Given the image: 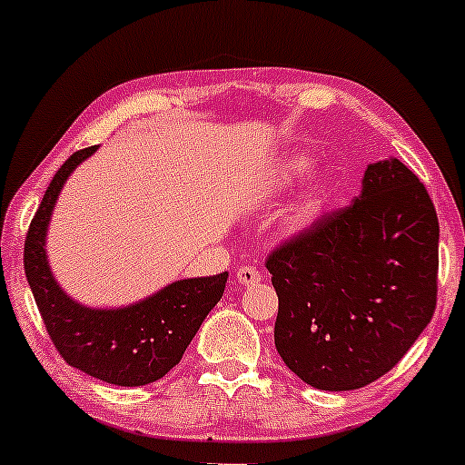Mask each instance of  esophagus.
Returning a JSON list of instances; mask_svg holds the SVG:
<instances>
[{
    "label": "esophagus",
    "mask_w": 465,
    "mask_h": 465,
    "mask_svg": "<svg viewBox=\"0 0 465 465\" xmlns=\"http://www.w3.org/2000/svg\"><path fill=\"white\" fill-rule=\"evenodd\" d=\"M262 280V273H260L255 266H240L238 269V282L242 286H249V284H255V282Z\"/></svg>",
    "instance_id": "esophagus-1"
}]
</instances>
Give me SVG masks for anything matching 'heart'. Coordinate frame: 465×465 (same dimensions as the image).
<instances>
[{
    "mask_svg": "<svg viewBox=\"0 0 465 465\" xmlns=\"http://www.w3.org/2000/svg\"><path fill=\"white\" fill-rule=\"evenodd\" d=\"M308 170H311V159L297 157L295 162H291V163L286 165L284 170H282V179H284V181H292V179L300 177V174L308 173ZM323 196H325V188H319L317 192H314V196L311 199V210H312V207H317L319 203L323 201Z\"/></svg>",
    "mask_w": 465,
    "mask_h": 465,
    "instance_id": "heart-1",
    "label": "heart"
}]
</instances>
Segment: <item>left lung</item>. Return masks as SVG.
<instances>
[{
	"mask_svg": "<svg viewBox=\"0 0 465 465\" xmlns=\"http://www.w3.org/2000/svg\"><path fill=\"white\" fill-rule=\"evenodd\" d=\"M275 348L323 391L385 376L433 319L440 223L424 183L398 159L367 165L359 199L328 212L266 258Z\"/></svg>",
	"mask_w": 465,
	"mask_h": 465,
	"instance_id": "1",
	"label": "left lung"
}]
</instances>
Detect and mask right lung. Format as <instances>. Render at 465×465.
Returning <instances> with one entry per match:
<instances>
[{"label": "right lung", "instance_id": "obj_1", "mask_svg": "<svg viewBox=\"0 0 465 465\" xmlns=\"http://www.w3.org/2000/svg\"><path fill=\"white\" fill-rule=\"evenodd\" d=\"M92 153L95 146L74 153L47 185L25 236V277L63 361L109 385H148L181 361L203 319L221 302L229 273L174 282L120 311H94L69 300L47 266L45 229L63 183Z\"/></svg>", "mask_w": 465, "mask_h": 465}]
</instances>
